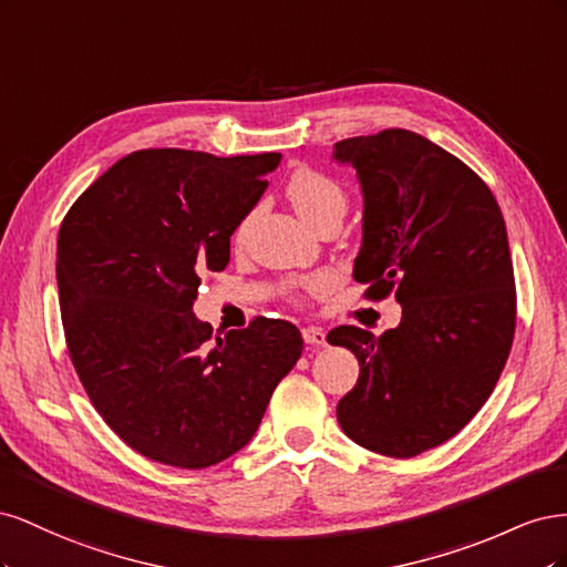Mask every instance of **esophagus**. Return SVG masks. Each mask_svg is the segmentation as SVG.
Here are the masks:
<instances>
[{"mask_svg":"<svg viewBox=\"0 0 567 567\" xmlns=\"http://www.w3.org/2000/svg\"><path fill=\"white\" fill-rule=\"evenodd\" d=\"M302 338L307 346H326V333L323 329H319V326H305L302 329Z\"/></svg>","mask_w":567,"mask_h":567,"instance_id":"1","label":"esophagus"}]
</instances>
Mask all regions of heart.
I'll list each match as a JSON object with an SVG mask.
<instances>
[{"label":"heart","mask_w":567,"mask_h":567,"mask_svg":"<svg viewBox=\"0 0 567 567\" xmlns=\"http://www.w3.org/2000/svg\"><path fill=\"white\" fill-rule=\"evenodd\" d=\"M288 198L307 225H312L317 217H321L323 213H329L333 208H346V194H342V188L333 179L305 167L290 177ZM244 231H246V225L238 227L236 231L238 244H241Z\"/></svg>","instance_id":"b5f03b06"}]
</instances>
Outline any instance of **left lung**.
<instances>
[{"label":"left lung","instance_id":"left-lung-1","mask_svg":"<svg viewBox=\"0 0 567 567\" xmlns=\"http://www.w3.org/2000/svg\"><path fill=\"white\" fill-rule=\"evenodd\" d=\"M333 161L364 196L352 277L394 293L402 321L375 338L338 326L359 362L338 423L364 450L411 458L454 437L487 402L516 331V281L499 203L468 165L409 130L352 136Z\"/></svg>","mask_w":567,"mask_h":567}]
</instances>
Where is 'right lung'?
Segmentation results:
<instances>
[{
    "mask_svg": "<svg viewBox=\"0 0 567 567\" xmlns=\"http://www.w3.org/2000/svg\"><path fill=\"white\" fill-rule=\"evenodd\" d=\"M279 163L281 153L134 151L63 217L68 352L99 414L146 458L196 471L244 450L300 359L290 321L257 317L213 340L194 315L200 274L227 267L231 234Z\"/></svg>",
    "mask_w": 567,
    "mask_h": 567,
    "instance_id": "right-lung-1",
    "label": "right lung"
}]
</instances>
